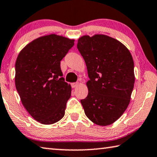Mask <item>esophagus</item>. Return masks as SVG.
Wrapping results in <instances>:
<instances>
[{"mask_svg": "<svg viewBox=\"0 0 157 157\" xmlns=\"http://www.w3.org/2000/svg\"><path fill=\"white\" fill-rule=\"evenodd\" d=\"M78 85H79V82H74V83L71 84V86H72V88H76L78 86Z\"/></svg>", "mask_w": 157, "mask_h": 157, "instance_id": "esophagus-1", "label": "esophagus"}]
</instances>
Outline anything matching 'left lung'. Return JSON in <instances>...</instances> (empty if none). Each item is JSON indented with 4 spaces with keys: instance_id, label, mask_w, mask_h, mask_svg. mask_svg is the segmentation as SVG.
I'll return each instance as SVG.
<instances>
[{
    "instance_id": "1",
    "label": "left lung",
    "mask_w": 157,
    "mask_h": 157,
    "mask_svg": "<svg viewBox=\"0 0 157 157\" xmlns=\"http://www.w3.org/2000/svg\"><path fill=\"white\" fill-rule=\"evenodd\" d=\"M77 47L87 67L88 95L80 101L85 115L99 126L116 121L130 104L134 84V61L117 40L104 34L85 35Z\"/></svg>"
}]
</instances>
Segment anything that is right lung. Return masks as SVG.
I'll return each instance as SVG.
<instances>
[{"instance_id":"add662e5","label":"right lung","mask_w":157,"mask_h":157,"mask_svg":"<svg viewBox=\"0 0 157 157\" xmlns=\"http://www.w3.org/2000/svg\"><path fill=\"white\" fill-rule=\"evenodd\" d=\"M74 39L50 34L33 40L17 57L15 84L22 104L42 124L56 123L65 114L71 86L62 78L60 61Z\"/></svg>"}]
</instances>
